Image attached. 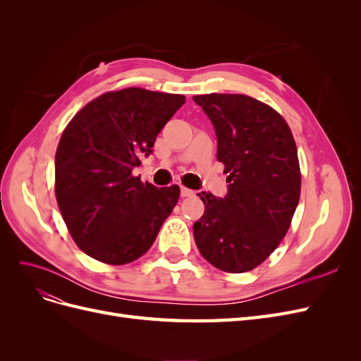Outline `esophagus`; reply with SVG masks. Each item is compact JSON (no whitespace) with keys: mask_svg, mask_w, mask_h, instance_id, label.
<instances>
[{"mask_svg":"<svg viewBox=\"0 0 361 361\" xmlns=\"http://www.w3.org/2000/svg\"><path fill=\"white\" fill-rule=\"evenodd\" d=\"M180 195H182V197H192V195H194V191H192V190H190V188L180 187Z\"/></svg>","mask_w":361,"mask_h":361,"instance_id":"esophagus-1","label":"esophagus"}]
</instances>
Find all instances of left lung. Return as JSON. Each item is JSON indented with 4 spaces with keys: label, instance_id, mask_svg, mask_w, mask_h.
I'll list each match as a JSON object with an SVG mask.
<instances>
[{
    "label": "left lung",
    "instance_id": "obj_1",
    "mask_svg": "<svg viewBox=\"0 0 361 361\" xmlns=\"http://www.w3.org/2000/svg\"><path fill=\"white\" fill-rule=\"evenodd\" d=\"M216 134L224 164L223 199L199 192L204 214L194 223L200 255L226 272L260 265L285 238L298 206L301 173L290 129L276 110L245 94L194 96Z\"/></svg>",
    "mask_w": 361,
    "mask_h": 361
}]
</instances>
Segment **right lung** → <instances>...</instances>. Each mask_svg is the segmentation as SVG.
<instances>
[{
	"instance_id": "1",
	"label": "right lung",
	"mask_w": 361,
	"mask_h": 361,
	"mask_svg": "<svg viewBox=\"0 0 361 361\" xmlns=\"http://www.w3.org/2000/svg\"><path fill=\"white\" fill-rule=\"evenodd\" d=\"M185 104V96L129 87L87 104L64 129L56 154V197L87 256L125 265L143 256L179 200L133 176L141 157Z\"/></svg>"
}]
</instances>
